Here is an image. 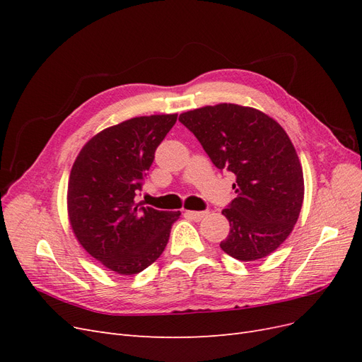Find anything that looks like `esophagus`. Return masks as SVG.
<instances>
[{
	"instance_id": "obj_1",
	"label": "esophagus",
	"mask_w": 362,
	"mask_h": 362,
	"mask_svg": "<svg viewBox=\"0 0 362 362\" xmlns=\"http://www.w3.org/2000/svg\"><path fill=\"white\" fill-rule=\"evenodd\" d=\"M185 216H189L190 218H193V221L199 222L206 216V213L205 211H192V210H187V211H185Z\"/></svg>"
}]
</instances>
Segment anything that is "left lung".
Instances as JSON below:
<instances>
[{
  "label": "left lung",
  "instance_id": "1",
  "mask_svg": "<svg viewBox=\"0 0 362 362\" xmlns=\"http://www.w3.org/2000/svg\"><path fill=\"white\" fill-rule=\"evenodd\" d=\"M217 169L235 175L237 198L222 214L229 234L228 255L255 261L275 252L298 222L303 204V172L288 134L254 107L231 103L180 115Z\"/></svg>",
  "mask_w": 362,
  "mask_h": 362
}]
</instances>
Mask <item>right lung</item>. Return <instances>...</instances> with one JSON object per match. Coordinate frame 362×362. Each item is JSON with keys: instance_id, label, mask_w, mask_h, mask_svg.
Segmentation results:
<instances>
[{"instance_id": "right-lung-1", "label": "right lung", "mask_w": 362, "mask_h": 362, "mask_svg": "<svg viewBox=\"0 0 362 362\" xmlns=\"http://www.w3.org/2000/svg\"><path fill=\"white\" fill-rule=\"evenodd\" d=\"M177 116H139L108 127L72 164L66 196L72 233L87 254L117 275H137L151 266L181 214L136 202V190Z\"/></svg>"}]
</instances>
